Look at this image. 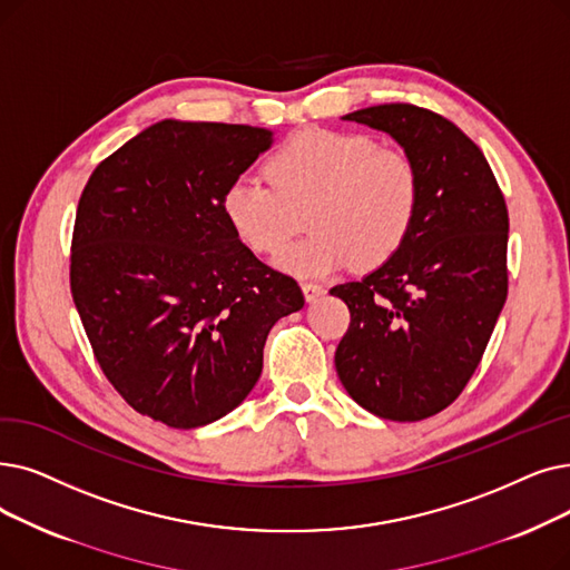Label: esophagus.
I'll return each mask as SVG.
<instances>
[{"instance_id":"esophagus-1","label":"esophagus","mask_w":570,"mask_h":570,"mask_svg":"<svg viewBox=\"0 0 570 570\" xmlns=\"http://www.w3.org/2000/svg\"><path fill=\"white\" fill-rule=\"evenodd\" d=\"M303 293H305V301H307V303H314V301H318V298H321V295L326 293V288L321 286V284L305 282V284H303Z\"/></svg>"}]
</instances>
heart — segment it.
I'll return each mask as SVG.
<instances>
[{"mask_svg": "<svg viewBox=\"0 0 570 570\" xmlns=\"http://www.w3.org/2000/svg\"><path fill=\"white\" fill-rule=\"evenodd\" d=\"M265 179H235L220 212L235 239L277 258L293 277L316 279L358 261L386 263L412 233L422 181L412 158L363 132L303 130L265 160Z\"/></svg>", "mask_w": 570, "mask_h": 570, "instance_id": "b5f03b06", "label": "heart"}]
</instances>
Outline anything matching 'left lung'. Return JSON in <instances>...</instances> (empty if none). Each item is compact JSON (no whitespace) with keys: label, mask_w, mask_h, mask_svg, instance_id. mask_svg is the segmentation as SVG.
<instances>
[{"label":"left lung","mask_w":570,"mask_h":570,"mask_svg":"<svg viewBox=\"0 0 570 570\" xmlns=\"http://www.w3.org/2000/svg\"><path fill=\"white\" fill-rule=\"evenodd\" d=\"M342 118L399 141L422 197L401 249L331 288L352 314L337 377L367 412L422 422L459 399L505 305L508 207L478 144L440 114L380 105Z\"/></svg>","instance_id":"8db88e82"}]
</instances>
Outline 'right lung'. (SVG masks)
Instances as JSON below:
<instances>
[{
	"instance_id": "obj_1",
	"label": "right lung",
	"mask_w": 570,
	"mask_h": 570,
	"mask_svg": "<svg viewBox=\"0 0 570 570\" xmlns=\"http://www.w3.org/2000/svg\"><path fill=\"white\" fill-rule=\"evenodd\" d=\"M269 146L265 128L167 118L97 165L81 193L73 305L114 389L169 429L235 410L263 373L269 328L305 305L298 282L242 246L220 212Z\"/></svg>"
}]
</instances>
